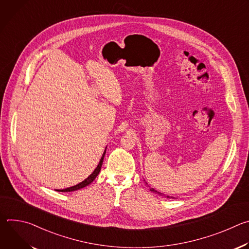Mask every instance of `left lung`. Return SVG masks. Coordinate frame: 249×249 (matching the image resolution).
I'll return each mask as SVG.
<instances>
[{
  "label": "left lung",
  "instance_id": "1",
  "mask_svg": "<svg viewBox=\"0 0 249 249\" xmlns=\"http://www.w3.org/2000/svg\"><path fill=\"white\" fill-rule=\"evenodd\" d=\"M146 184L148 185V183L146 182ZM149 186V185H148ZM150 187V186H149ZM150 190L152 191V192H154V193H156V194H159L160 196H164V197H166V198H172V199H174V197H170V196H168V195H164V194H162V193H160V192H159V191H157L156 189H154V188H151L150 187Z\"/></svg>",
  "mask_w": 249,
  "mask_h": 249
}]
</instances>
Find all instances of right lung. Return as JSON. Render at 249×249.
<instances>
[{"label":"right lung","mask_w":249,"mask_h":249,"mask_svg":"<svg viewBox=\"0 0 249 249\" xmlns=\"http://www.w3.org/2000/svg\"><path fill=\"white\" fill-rule=\"evenodd\" d=\"M105 153H106V148H105V150H104V152H103V155H102V157H101V159H100V160H99L97 166H96L95 169L92 171V173H91L89 176H88V178H86L84 181L80 182L79 184H77V185H75V186L68 187V188H65V189H56V191H58V192H72V191H76V190L82 189V188L88 186L89 184H90V183L95 179V177L98 175V173H99V171H100V169H101V165H102V161H103Z\"/></svg>","instance_id":"add662e5"}]
</instances>
